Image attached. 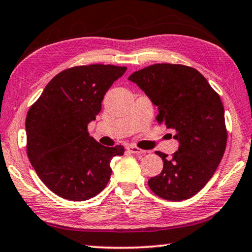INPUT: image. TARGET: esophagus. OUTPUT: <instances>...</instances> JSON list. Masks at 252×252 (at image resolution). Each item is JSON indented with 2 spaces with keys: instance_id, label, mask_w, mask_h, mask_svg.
<instances>
[{
  "instance_id": "34e87169",
  "label": "esophagus",
  "mask_w": 252,
  "mask_h": 252,
  "mask_svg": "<svg viewBox=\"0 0 252 252\" xmlns=\"http://www.w3.org/2000/svg\"><path fill=\"white\" fill-rule=\"evenodd\" d=\"M127 150H129L130 153L134 154V155H141V154L146 153V150H142L140 148H138L137 146H133V145H130L129 147H127Z\"/></svg>"
}]
</instances>
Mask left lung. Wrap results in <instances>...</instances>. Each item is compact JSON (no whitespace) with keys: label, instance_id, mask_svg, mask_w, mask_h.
<instances>
[{"label":"left lung","instance_id":"obj_1","mask_svg":"<svg viewBox=\"0 0 252 252\" xmlns=\"http://www.w3.org/2000/svg\"><path fill=\"white\" fill-rule=\"evenodd\" d=\"M129 80L156 105L157 122L174 130L179 141L172 158L156 152L164 166L148 180L149 188L166 200L191 198L212 179L224 155L227 132L222 100L199 71L187 65L153 64Z\"/></svg>","mask_w":252,"mask_h":252}]
</instances>
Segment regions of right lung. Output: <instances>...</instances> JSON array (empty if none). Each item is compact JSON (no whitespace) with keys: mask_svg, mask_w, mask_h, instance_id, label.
I'll return each mask as SVG.
<instances>
[{"mask_svg":"<svg viewBox=\"0 0 252 252\" xmlns=\"http://www.w3.org/2000/svg\"><path fill=\"white\" fill-rule=\"evenodd\" d=\"M126 66L92 64L66 69L48 82L26 119L28 158L51 191L72 201L95 197L110 181L111 160L121 145L105 147L88 125L102 110L105 93Z\"/></svg>","mask_w":252,"mask_h":252,"instance_id":"obj_1","label":"right lung"}]
</instances>
